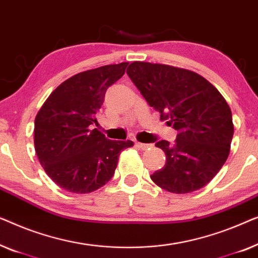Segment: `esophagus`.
I'll list each match as a JSON object with an SVG mask.
<instances>
[{
    "label": "esophagus",
    "instance_id": "obj_1",
    "mask_svg": "<svg viewBox=\"0 0 258 258\" xmlns=\"http://www.w3.org/2000/svg\"><path fill=\"white\" fill-rule=\"evenodd\" d=\"M136 145L141 150H148V148L152 147L151 144H143V143H136Z\"/></svg>",
    "mask_w": 258,
    "mask_h": 258
}]
</instances>
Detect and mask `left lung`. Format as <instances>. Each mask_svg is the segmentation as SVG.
I'll return each mask as SVG.
<instances>
[{
	"instance_id": "left-lung-1",
	"label": "left lung",
	"mask_w": 258,
	"mask_h": 258,
	"mask_svg": "<svg viewBox=\"0 0 258 258\" xmlns=\"http://www.w3.org/2000/svg\"><path fill=\"white\" fill-rule=\"evenodd\" d=\"M126 72L148 105L177 131L173 145L155 144L164 150L166 165L151 179L176 194L206 186L226 162L234 134L222 94L202 76L169 65L133 61Z\"/></svg>"
}]
</instances>
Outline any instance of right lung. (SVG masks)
Wrapping results in <instances>:
<instances>
[{
	"label": "right lung",
	"instance_id": "right-lung-1",
	"mask_svg": "<svg viewBox=\"0 0 258 258\" xmlns=\"http://www.w3.org/2000/svg\"><path fill=\"white\" fill-rule=\"evenodd\" d=\"M128 63L72 76L50 94L35 119V150L51 180L63 189L86 194L103 187L131 140H110L93 128L105 93Z\"/></svg>",
	"mask_w": 258,
	"mask_h": 258
}]
</instances>
